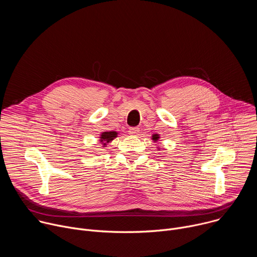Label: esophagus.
<instances>
[{"label": "esophagus", "mask_w": 257, "mask_h": 257, "mask_svg": "<svg viewBox=\"0 0 257 257\" xmlns=\"http://www.w3.org/2000/svg\"><path fill=\"white\" fill-rule=\"evenodd\" d=\"M129 133L133 136H137L140 133V129L138 127H132L129 129Z\"/></svg>", "instance_id": "obj_1"}]
</instances>
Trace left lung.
<instances>
[{
	"instance_id": "left-lung-1",
	"label": "left lung",
	"mask_w": 257,
	"mask_h": 257,
	"mask_svg": "<svg viewBox=\"0 0 257 257\" xmlns=\"http://www.w3.org/2000/svg\"><path fill=\"white\" fill-rule=\"evenodd\" d=\"M160 138H161V137H160V134H158V133L153 134V136H152V139H153V141H154V142H157ZM159 150H160V149H158V151H159Z\"/></svg>"
}]
</instances>
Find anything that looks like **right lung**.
Listing matches in <instances>:
<instances>
[{
  "instance_id": "1",
  "label": "right lung",
  "mask_w": 257,
  "mask_h": 257,
  "mask_svg": "<svg viewBox=\"0 0 257 257\" xmlns=\"http://www.w3.org/2000/svg\"><path fill=\"white\" fill-rule=\"evenodd\" d=\"M118 134L119 132L117 131H104V132H101L100 135H99V143L101 144L102 148H106L107 143L112 142L115 138L118 137Z\"/></svg>"
}]
</instances>
